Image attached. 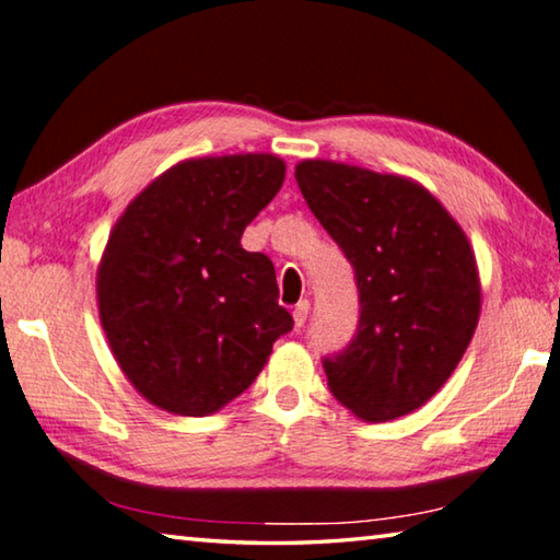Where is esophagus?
Returning <instances> with one entry per match:
<instances>
[{"mask_svg":"<svg viewBox=\"0 0 560 560\" xmlns=\"http://www.w3.org/2000/svg\"><path fill=\"white\" fill-rule=\"evenodd\" d=\"M308 311H311V303L308 301H299L296 308H293V323H296V330L303 328V323L308 318Z\"/></svg>","mask_w":560,"mask_h":560,"instance_id":"esophagus-1","label":"esophagus"}]
</instances>
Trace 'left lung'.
Listing matches in <instances>:
<instances>
[{
    "instance_id": "8db88e82",
    "label": "left lung",
    "mask_w": 560,
    "mask_h": 560,
    "mask_svg": "<svg viewBox=\"0 0 560 560\" xmlns=\"http://www.w3.org/2000/svg\"><path fill=\"white\" fill-rule=\"evenodd\" d=\"M299 188L354 269L358 332L323 358L335 399L364 421L419 409L448 382L480 318L465 232L419 183L301 161Z\"/></svg>"
}]
</instances>
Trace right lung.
Here are the masks:
<instances>
[{
  "instance_id": "right-lung-1",
  "label": "right lung",
  "mask_w": 560,
  "mask_h": 560,
  "mask_svg": "<svg viewBox=\"0 0 560 560\" xmlns=\"http://www.w3.org/2000/svg\"><path fill=\"white\" fill-rule=\"evenodd\" d=\"M283 176L271 154L183 161L112 230L97 269L100 320L121 372L159 409H222L293 328L271 259L240 245Z\"/></svg>"
}]
</instances>
